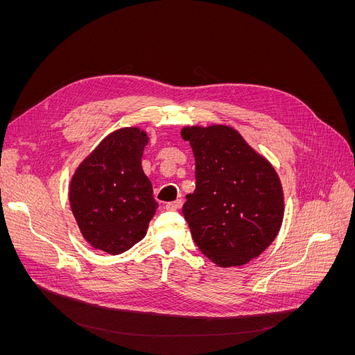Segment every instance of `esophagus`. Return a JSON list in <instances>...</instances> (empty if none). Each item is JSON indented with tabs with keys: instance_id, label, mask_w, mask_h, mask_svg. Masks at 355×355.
<instances>
[{
	"instance_id": "1",
	"label": "esophagus",
	"mask_w": 355,
	"mask_h": 355,
	"mask_svg": "<svg viewBox=\"0 0 355 355\" xmlns=\"http://www.w3.org/2000/svg\"><path fill=\"white\" fill-rule=\"evenodd\" d=\"M181 206H182V201L181 200H175V201H171V202H166L165 204V209L174 211V210L181 209Z\"/></svg>"
}]
</instances>
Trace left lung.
I'll list each match as a JSON object with an SVG mask.
<instances>
[{"instance_id":"1","label":"left lung","mask_w":355,"mask_h":355,"mask_svg":"<svg viewBox=\"0 0 355 355\" xmlns=\"http://www.w3.org/2000/svg\"><path fill=\"white\" fill-rule=\"evenodd\" d=\"M181 137L196 158V190L182 207L194 243L220 268L249 263L282 226L275 168L230 126H187Z\"/></svg>"}]
</instances>
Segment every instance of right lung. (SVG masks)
<instances>
[{"label":"right lung","mask_w":355,"mask_h":355,"mask_svg":"<svg viewBox=\"0 0 355 355\" xmlns=\"http://www.w3.org/2000/svg\"><path fill=\"white\" fill-rule=\"evenodd\" d=\"M148 137L138 128L107 135L70 182V207L85 240L109 254L129 250L145 234L158 202L141 158Z\"/></svg>","instance_id":"add662e5"}]
</instances>
